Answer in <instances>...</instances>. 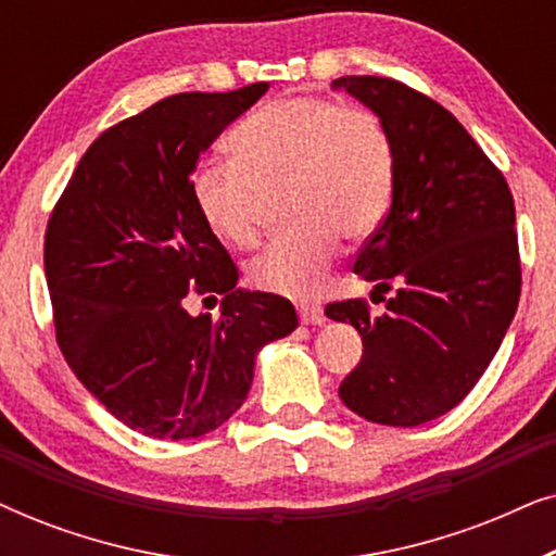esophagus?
<instances>
[{"label":"esophagus","mask_w":556,"mask_h":556,"mask_svg":"<svg viewBox=\"0 0 556 556\" xmlns=\"http://www.w3.org/2000/svg\"><path fill=\"white\" fill-rule=\"evenodd\" d=\"M299 318H301V324H308V326H318V324H324L326 318H324V308L318 306V303H299Z\"/></svg>","instance_id":"obj_1"}]
</instances>
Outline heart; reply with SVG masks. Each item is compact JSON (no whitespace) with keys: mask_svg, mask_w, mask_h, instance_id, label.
<instances>
[{"mask_svg":"<svg viewBox=\"0 0 556 556\" xmlns=\"http://www.w3.org/2000/svg\"><path fill=\"white\" fill-rule=\"evenodd\" d=\"M232 159H204L192 200L204 225L235 248L257 242L265 194L283 189L288 225L250 263V280L286 299L321 293L341 235L364 240L394 192V143L367 105L288 96L261 105L230 134Z\"/></svg>","mask_w":556,"mask_h":556,"instance_id":"heart-1","label":"heart"}]
</instances>
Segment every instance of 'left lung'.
Wrapping results in <instances>:
<instances>
[{
	"label": "left lung",
	"mask_w": 556,
	"mask_h": 556,
	"mask_svg": "<svg viewBox=\"0 0 556 556\" xmlns=\"http://www.w3.org/2000/svg\"><path fill=\"white\" fill-rule=\"evenodd\" d=\"M333 88L369 105L392 136V204L354 273L375 293L397 288L377 318L364 299L326 306L364 344L339 397L364 420L415 428L473 390L519 306L514 197L458 118L420 90L377 75H349Z\"/></svg>",
	"instance_id": "obj_1"
}]
</instances>
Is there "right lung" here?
<instances>
[{
	"label": "right lung",
	"mask_w": 556,
	"mask_h": 556,
	"mask_svg": "<svg viewBox=\"0 0 556 556\" xmlns=\"http://www.w3.org/2000/svg\"><path fill=\"white\" fill-rule=\"evenodd\" d=\"M265 90L177 93L105 128L48 219L60 352L113 417L149 438H200L230 420L261 346L299 326L288 299L235 288L238 268L189 189L210 143ZM192 292L223 294L224 316L189 317Z\"/></svg>",
	"instance_id": "add662e5"
}]
</instances>
